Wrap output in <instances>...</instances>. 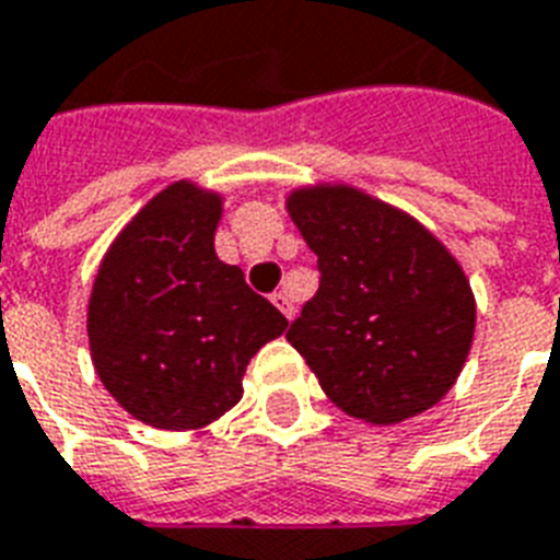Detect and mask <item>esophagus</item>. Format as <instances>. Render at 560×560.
<instances>
[{
  "label": "esophagus",
  "instance_id": "esophagus-1",
  "mask_svg": "<svg viewBox=\"0 0 560 560\" xmlns=\"http://www.w3.org/2000/svg\"><path fill=\"white\" fill-rule=\"evenodd\" d=\"M271 301H275V306L280 312H283L285 318H289V320L294 318V301H292V298H289V294H285V292H275V294H271Z\"/></svg>",
  "mask_w": 560,
  "mask_h": 560
}]
</instances>
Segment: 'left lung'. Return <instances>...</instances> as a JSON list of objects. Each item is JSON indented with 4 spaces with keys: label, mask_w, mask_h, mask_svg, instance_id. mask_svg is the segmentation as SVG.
<instances>
[{
    "label": "left lung",
    "mask_w": 560,
    "mask_h": 560,
    "mask_svg": "<svg viewBox=\"0 0 560 560\" xmlns=\"http://www.w3.org/2000/svg\"><path fill=\"white\" fill-rule=\"evenodd\" d=\"M289 215L318 292L285 339L350 418L400 423L444 397L474 341L470 283L432 233L350 186L298 189Z\"/></svg>",
    "instance_id": "left-lung-1"
}]
</instances>
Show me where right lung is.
Listing matches in <instances>:
<instances>
[{
    "instance_id": "1",
    "label": "right lung",
    "mask_w": 560,
    "mask_h": 560,
    "mask_svg": "<svg viewBox=\"0 0 560 560\" xmlns=\"http://www.w3.org/2000/svg\"><path fill=\"white\" fill-rule=\"evenodd\" d=\"M221 198L172 184L104 257L90 294L93 365L116 402L158 429H198L242 400L250 357L289 320L215 257Z\"/></svg>"
}]
</instances>
